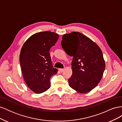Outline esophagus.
<instances>
[{
  "label": "esophagus",
  "mask_w": 122,
  "mask_h": 122,
  "mask_svg": "<svg viewBox=\"0 0 122 122\" xmlns=\"http://www.w3.org/2000/svg\"><path fill=\"white\" fill-rule=\"evenodd\" d=\"M58 70H59V71H60V72H62L64 71V69H59Z\"/></svg>",
  "instance_id": "1"
}]
</instances>
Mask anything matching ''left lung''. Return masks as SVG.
<instances>
[{
    "label": "left lung",
    "instance_id": "8db88e82",
    "mask_svg": "<svg viewBox=\"0 0 122 122\" xmlns=\"http://www.w3.org/2000/svg\"><path fill=\"white\" fill-rule=\"evenodd\" d=\"M61 46L67 54L73 56L72 75L69 84L79 93H86L100 81L105 68L101 49L90 38L79 32L63 35Z\"/></svg>",
    "mask_w": 122,
    "mask_h": 122
}]
</instances>
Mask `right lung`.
Instances as JSON below:
<instances>
[{
    "label": "right lung",
    "mask_w": 122,
    "mask_h": 122,
    "mask_svg": "<svg viewBox=\"0 0 122 122\" xmlns=\"http://www.w3.org/2000/svg\"><path fill=\"white\" fill-rule=\"evenodd\" d=\"M58 38V35L53 32H38L29 37L22 47L21 71L26 83L35 93L48 90L51 77L57 72V69L52 66L49 51Z\"/></svg>",
    "instance_id": "add662e5"
}]
</instances>
